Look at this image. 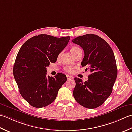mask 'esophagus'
<instances>
[{
    "mask_svg": "<svg viewBox=\"0 0 132 132\" xmlns=\"http://www.w3.org/2000/svg\"><path fill=\"white\" fill-rule=\"evenodd\" d=\"M67 77L68 80H72L73 79V77H72V76H70V75H67Z\"/></svg>",
    "mask_w": 132,
    "mask_h": 132,
    "instance_id": "34e87169",
    "label": "esophagus"
}]
</instances>
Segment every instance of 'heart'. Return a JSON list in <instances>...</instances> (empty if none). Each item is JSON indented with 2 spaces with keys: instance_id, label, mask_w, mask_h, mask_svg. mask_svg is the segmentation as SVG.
I'll list each match as a JSON object with an SVG mask.
<instances>
[{
  "instance_id": "1",
  "label": "heart",
  "mask_w": 132,
  "mask_h": 132,
  "mask_svg": "<svg viewBox=\"0 0 132 132\" xmlns=\"http://www.w3.org/2000/svg\"><path fill=\"white\" fill-rule=\"evenodd\" d=\"M80 50H80L79 47H76V46H73V47H72L71 48H70V51H71V53L74 56L76 55L77 52ZM60 56V55H59L58 58H59ZM64 69H65V71L66 72H69V73H71V72H72V71H73V68H72V67H66L65 68H64Z\"/></svg>"
}]
</instances>
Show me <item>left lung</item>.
Listing matches in <instances>:
<instances>
[{
	"label": "left lung",
	"mask_w": 132,
	"mask_h": 132,
	"mask_svg": "<svg viewBox=\"0 0 132 132\" xmlns=\"http://www.w3.org/2000/svg\"><path fill=\"white\" fill-rule=\"evenodd\" d=\"M84 52L81 66L90 74L82 82L75 77L73 97L78 103L89 109L100 106L111 95L117 76L114 53L108 43L96 35L87 34L72 40Z\"/></svg>",
	"instance_id": "8db88e82"
}]
</instances>
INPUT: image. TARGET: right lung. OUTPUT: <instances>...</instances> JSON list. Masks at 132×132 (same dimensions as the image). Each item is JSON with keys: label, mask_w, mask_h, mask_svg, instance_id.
Returning a JSON list of instances; mask_svg holds the SVG:
<instances>
[{"label": "right lung", "mask_w": 132, "mask_h": 132, "mask_svg": "<svg viewBox=\"0 0 132 132\" xmlns=\"http://www.w3.org/2000/svg\"><path fill=\"white\" fill-rule=\"evenodd\" d=\"M69 39V36L39 35L27 40L19 51L13 76L20 95L31 106L40 108L53 103L66 82V76L61 73L47 76L46 67L56 62Z\"/></svg>", "instance_id": "1"}]
</instances>
